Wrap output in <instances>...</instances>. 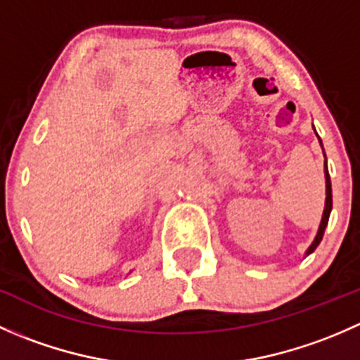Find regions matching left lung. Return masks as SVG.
<instances>
[{
    "label": "left lung",
    "instance_id": "1",
    "mask_svg": "<svg viewBox=\"0 0 360 360\" xmlns=\"http://www.w3.org/2000/svg\"><path fill=\"white\" fill-rule=\"evenodd\" d=\"M315 130V127H314ZM315 136L319 137V134L315 132ZM319 143H321L322 146V141L321 137H319ZM322 151H324V148H322ZM324 158H326V153H324ZM324 176H326V203H324V212H322V219H321V224H319V230H317V235H315L314 242L310 244V248L307 249V252H304V256H308V254L314 252L315 249H317V245L321 244L322 237H324V230L326 226H328V221H329V214H331V209H333V193H331V177H329V170H328V160L324 162Z\"/></svg>",
    "mask_w": 360,
    "mask_h": 360
}]
</instances>
